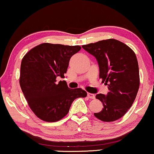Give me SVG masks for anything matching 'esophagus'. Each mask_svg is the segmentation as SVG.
<instances>
[{
	"label": "esophagus",
	"instance_id": "34e87169",
	"mask_svg": "<svg viewBox=\"0 0 154 154\" xmlns=\"http://www.w3.org/2000/svg\"><path fill=\"white\" fill-rule=\"evenodd\" d=\"M88 97L90 99H94L95 98V95L92 93H88Z\"/></svg>",
	"mask_w": 154,
	"mask_h": 154
}]
</instances>
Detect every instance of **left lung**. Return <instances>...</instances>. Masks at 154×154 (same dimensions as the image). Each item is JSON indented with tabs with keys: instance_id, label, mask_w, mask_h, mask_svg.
<instances>
[{
	"instance_id": "left-lung-1",
	"label": "left lung",
	"mask_w": 154,
	"mask_h": 154,
	"mask_svg": "<svg viewBox=\"0 0 154 154\" xmlns=\"http://www.w3.org/2000/svg\"><path fill=\"white\" fill-rule=\"evenodd\" d=\"M97 61L100 78L108 85L106 95L97 94L102 110L94 113L104 122L115 121L132 106L140 87V73L136 55L131 48L116 39L103 40L82 46Z\"/></svg>"
}]
</instances>
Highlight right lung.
<instances>
[{
  "label": "right lung",
  "instance_id": "1",
  "mask_svg": "<svg viewBox=\"0 0 154 154\" xmlns=\"http://www.w3.org/2000/svg\"><path fill=\"white\" fill-rule=\"evenodd\" d=\"M81 49V46L42 43L29 51L23 57L20 84L31 110L46 122L60 121L68 113L72 102L85 97L81 88L70 89L64 78L69 60Z\"/></svg>",
  "mask_w": 154,
  "mask_h": 154
}]
</instances>
